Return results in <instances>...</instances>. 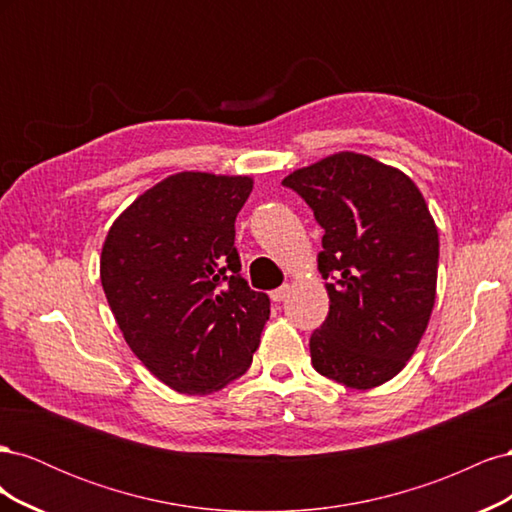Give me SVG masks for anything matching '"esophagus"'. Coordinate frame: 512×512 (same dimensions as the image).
I'll list each match as a JSON object with an SVG mask.
<instances>
[{
  "label": "esophagus",
  "mask_w": 512,
  "mask_h": 512,
  "mask_svg": "<svg viewBox=\"0 0 512 512\" xmlns=\"http://www.w3.org/2000/svg\"><path fill=\"white\" fill-rule=\"evenodd\" d=\"M290 294V284H284V286H280V288H275V290H271V299L273 301H284L286 297Z\"/></svg>",
  "instance_id": "1"
}]
</instances>
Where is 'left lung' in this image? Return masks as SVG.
<instances>
[{"instance_id":"1","label":"left lung","mask_w":512,"mask_h":512,"mask_svg":"<svg viewBox=\"0 0 512 512\" xmlns=\"http://www.w3.org/2000/svg\"><path fill=\"white\" fill-rule=\"evenodd\" d=\"M324 228L318 271L329 316L309 337L312 365L346 389H374L406 367L429 324L438 228L399 168L339 151L284 181Z\"/></svg>"}]
</instances>
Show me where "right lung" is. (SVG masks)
Here are the masks:
<instances>
[{"instance_id":"1","label":"right lung","mask_w":512,"mask_h":512,"mask_svg":"<svg viewBox=\"0 0 512 512\" xmlns=\"http://www.w3.org/2000/svg\"><path fill=\"white\" fill-rule=\"evenodd\" d=\"M254 179L183 170L123 209L100 280L132 352L185 395H209L252 365L271 301L239 275L235 220Z\"/></svg>"}]
</instances>
